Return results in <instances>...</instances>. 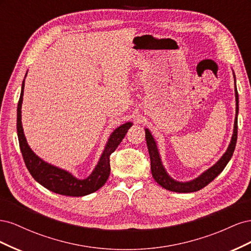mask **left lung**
I'll return each mask as SVG.
<instances>
[{
	"mask_svg": "<svg viewBox=\"0 0 251 251\" xmlns=\"http://www.w3.org/2000/svg\"><path fill=\"white\" fill-rule=\"evenodd\" d=\"M234 78V95H235V117H234V126H233V134L230 140L228 148H227L224 155L219 159L218 162L209 168L208 170L202 173L199 177L195 178L194 180L186 181V182H180L173 179L168 172L165 171L164 166L162 164L160 155H159L158 148L156 141L153 136H151L149 128H144L146 130V139L148 144V150L151 158V171L153 178L159 185H161L163 188L168 189V191L175 192V193H194L198 192L201 188L205 187L210 182L214 180L219 174L225 169L227 163L232 157L233 151L235 149V143H237L238 138V113H239V95L237 86H235V75L233 73Z\"/></svg>",
	"mask_w": 251,
	"mask_h": 251,
	"instance_id": "1",
	"label": "left lung"
}]
</instances>
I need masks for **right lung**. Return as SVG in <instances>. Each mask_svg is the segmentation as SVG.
<instances>
[{"label":"right lung","instance_id":"obj_1","mask_svg":"<svg viewBox=\"0 0 251 251\" xmlns=\"http://www.w3.org/2000/svg\"><path fill=\"white\" fill-rule=\"evenodd\" d=\"M24 86L25 79L23 80L22 83L21 96L18 103L17 130L23 159H24L29 173L31 174L34 180L39 182L41 185L55 194L71 197H82L98 191L101 186L104 185L110 176V155L117 149L119 143L123 141L128 128L133 126V124L126 123L115 128L110 135V138L107 144H105V148L100 158V161H98L93 172L86 179H77L71 173L44 161L43 159L35 155L34 151L28 146L22 126L21 111L23 95H24Z\"/></svg>","mask_w":251,"mask_h":251}]
</instances>
